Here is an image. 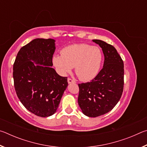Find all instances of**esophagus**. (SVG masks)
<instances>
[{"instance_id":"esophagus-1","label":"esophagus","mask_w":147,"mask_h":147,"mask_svg":"<svg viewBox=\"0 0 147 147\" xmlns=\"http://www.w3.org/2000/svg\"><path fill=\"white\" fill-rule=\"evenodd\" d=\"M67 82H68V83H69V84H72V83L75 84V83H76V82H75V81L71 79V78H68V79H67Z\"/></svg>"}]
</instances>
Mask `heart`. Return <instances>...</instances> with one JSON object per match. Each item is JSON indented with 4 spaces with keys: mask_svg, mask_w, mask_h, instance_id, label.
<instances>
[{
    "mask_svg": "<svg viewBox=\"0 0 147 147\" xmlns=\"http://www.w3.org/2000/svg\"><path fill=\"white\" fill-rule=\"evenodd\" d=\"M53 64L62 75L74 73L81 81L88 82L95 78L100 70L102 54L97 47L87 44H76L65 47L61 54L53 57Z\"/></svg>",
    "mask_w": 147,
    "mask_h": 147,
    "instance_id": "obj_1",
    "label": "heart"
}]
</instances>
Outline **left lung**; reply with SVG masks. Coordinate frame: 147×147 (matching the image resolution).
<instances>
[{
  "label": "left lung",
  "mask_w": 147,
  "mask_h": 147,
  "mask_svg": "<svg viewBox=\"0 0 147 147\" xmlns=\"http://www.w3.org/2000/svg\"><path fill=\"white\" fill-rule=\"evenodd\" d=\"M102 50L103 68L90 82L79 84L78 105L84 115L96 117L110 111L121 97L124 86V63L115 47L93 39Z\"/></svg>",
  "instance_id": "obj_1"
}]
</instances>
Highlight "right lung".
I'll list each match as a JSON object with an SVG mask.
<instances>
[{"mask_svg":"<svg viewBox=\"0 0 147 147\" xmlns=\"http://www.w3.org/2000/svg\"><path fill=\"white\" fill-rule=\"evenodd\" d=\"M56 41L37 38L22 47L13 64L17 95L32 113L47 117L56 113L67 88V78L52 68Z\"/></svg>","mask_w":147,"mask_h":147,"instance_id":"1","label":"right lung"}]
</instances>
